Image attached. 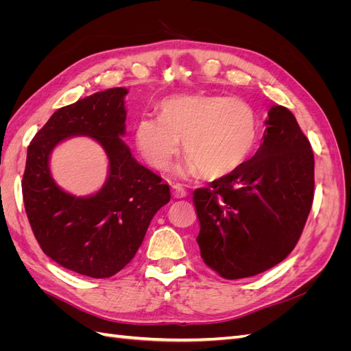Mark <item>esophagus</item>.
<instances>
[{"label":"esophagus","mask_w":351,"mask_h":351,"mask_svg":"<svg viewBox=\"0 0 351 351\" xmlns=\"http://www.w3.org/2000/svg\"><path fill=\"white\" fill-rule=\"evenodd\" d=\"M171 192H173V196L174 197H186L187 196V192H186V189L182 186V184H173L171 186Z\"/></svg>","instance_id":"34e87169"}]
</instances>
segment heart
Returning <instances> with one entry per match:
<instances>
[{
  "label": "heart",
  "instance_id": "heart-1",
  "mask_svg": "<svg viewBox=\"0 0 351 351\" xmlns=\"http://www.w3.org/2000/svg\"><path fill=\"white\" fill-rule=\"evenodd\" d=\"M159 117L136 124L137 151L152 167L165 168L183 141L189 156L182 174L222 178L247 161L258 142V117L247 102L224 95H176L158 105Z\"/></svg>",
  "mask_w": 351,
  "mask_h": 351
}]
</instances>
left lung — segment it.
Here are the masks:
<instances>
[{
    "label": "left lung",
    "instance_id": "left-lung-1",
    "mask_svg": "<svg viewBox=\"0 0 351 351\" xmlns=\"http://www.w3.org/2000/svg\"><path fill=\"white\" fill-rule=\"evenodd\" d=\"M258 152L237 171L196 189L200 256L222 278L267 271L295 247L313 202L311 142L291 111L274 105Z\"/></svg>",
    "mask_w": 351,
    "mask_h": 351
}]
</instances>
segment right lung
I'll return each instance as SVG.
<instances>
[{"mask_svg": "<svg viewBox=\"0 0 351 351\" xmlns=\"http://www.w3.org/2000/svg\"><path fill=\"white\" fill-rule=\"evenodd\" d=\"M125 95V88H112L57 110L27 147L22 190L35 239L52 261L90 278L121 271L171 199L168 184L137 162L121 139ZM71 135L92 136L109 156L108 182L88 198L64 193L49 171L51 149Z\"/></svg>", "mask_w": 351, "mask_h": 351, "instance_id": "obj_1", "label": "right lung"}]
</instances>
